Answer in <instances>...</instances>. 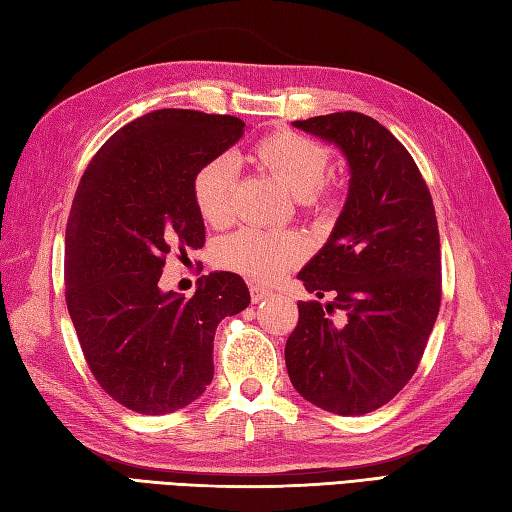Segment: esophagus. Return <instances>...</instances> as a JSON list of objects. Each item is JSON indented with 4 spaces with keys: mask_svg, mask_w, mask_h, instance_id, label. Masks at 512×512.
Listing matches in <instances>:
<instances>
[{
    "mask_svg": "<svg viewBox=\"0 0 512 512\" xmlns=\"http://www.w3.org/2000/svg\"><path fill=\"white\" fill-rule=\"evenodd\" d=\"M249 296H252V302H260V300H265V298L271 296V289L252 283V285H249Z\"/></svg>",
    "mask_w": 512,
    "mask_h": 512,
    "instance_id": "34e87169",
    "label": "esophagus"
}]
</instances>
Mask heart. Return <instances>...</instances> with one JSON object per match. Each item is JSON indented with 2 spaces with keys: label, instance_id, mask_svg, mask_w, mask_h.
Listing matches in <instances>:
<instances>
[{
  "label": "heart",
  "instance_id": "obj_1",
  "mask_svg": "<svg viewBox=\"0 0 512 512\" xmlns=\"http://www.w3.org/2000/svg\"><path fill=\"white\" fill-rule=\"evenodd\" d=\"M258 170L285 185L298 198L302 212L325 216L338 201L340 185L329 172L331 152L307 134L278 130L260 139L249 152ZM236 168L229 156H214L194 172L192 196L205 223L221 227L234 214ZM305 243L294 232H265L243 227L223 238L216 260L223 267L271 283L305 258Z\"/></svg>",
  "mask_w": 512,
  "mask_h": 512
}]
</instances>
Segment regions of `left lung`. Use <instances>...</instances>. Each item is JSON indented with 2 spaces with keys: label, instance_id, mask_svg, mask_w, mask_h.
Here are the masks:
<instances>
[{
  "label": "left lung",
  "instance_id": "left-lung-1",
  "mask_svg": "<svg viewBox=\"0 0 512 512\" xmlns=\"http://www.w3.org/2000/svg\"><path fill=\"white\" fill-rule=\"evenodd\" d=\"M336 143L349 196L327 245L298 278L309 294L285 344L289 380L307 402L338 415L380 409L413 378L442 300L440 232L413 156L362 112L294 121ZM343 311L342 321L330 316Z\"/></svg>",
  "mask_w": 512,
  "mask_h": 512
}]
</instances>
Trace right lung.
<instances>
[{"label": "right lung", "mask_w": 512, "mask_h": 512, "mask_svg": "<svg viewBox=\"0 0 512 512\" xmlns=\"http://www.w3.org/2000/svg\"><path fill=\"white\" fill-rule=\"evenodd\" d=\"M229 114L165 108L117 130L81 176L66 227V302L88 367L143 415L179 411L214 378V333L249 305L232 271L192 298L161 291L165 256L205 245L192 179L243 137Z\"/></svg>", "instance_id": "1"}]
</instances>
